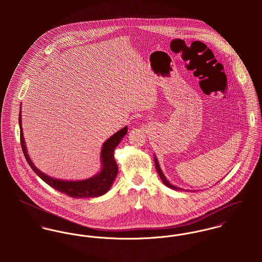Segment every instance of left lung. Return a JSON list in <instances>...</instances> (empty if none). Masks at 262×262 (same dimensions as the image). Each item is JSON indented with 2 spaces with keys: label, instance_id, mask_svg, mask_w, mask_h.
Segmentation results:
<instances>
[{
  "label": "left lung",
  "instance_id": "obj_1",
  "mask_svg": "<svg viewBox=\"0 0 262 262\" xmlns=\"http://www.w3.org/2000/svg\"><path fill=\"white\" fill-rule=\"evenodd\" d=\"M154 162H155L156 170H157V172H158V174H159V177H160L161 181L163 182V184H164L166 187H170V188H173V189H181L180 187H174V186H172V185H170V184H169V182L166 180V178H165V177H164V174L162 173V171H161V169H160V166H159V164H158V161H157L156 157H154Z\"/></svg>",
  "mask_w": 262,
  "mask_h": 262
}]
</instances>
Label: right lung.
I'll return each mask as SVG.
<instances>
[{
    "label": "right lung",
    "mask_w": 262,
    "mask_h": 262,
    "mask_svg": "<svg viewBox=\"0 0 262 262\" xmlns=\"http://www.w3.org/2000/svg\"><path fill=\"white\" fill-rule=\"evenodd\" d=\"M19 125H20V141L21 146L24 153V156L30 165V167L34 170L38 177L45 182L47 185L53 187L54 189L68 194L72 198L81 199V198H94L99 196L107 192L112 186L113 182L116 179L118 173V166L114 158V149L120 143L122 138L126 135L128 127H124L117 133L111 136L104 144L101 152V158L103 162V168L99 174L89 180L79 181V182H66L60 180H54L48 176H45L41 172L37 167L30 160V157L27 154V149L25 146V141L23 137L22 131V122H21V109L19 113Z\"/></svg>",
    "instance_id": "obj_1"
}]
</instances>
